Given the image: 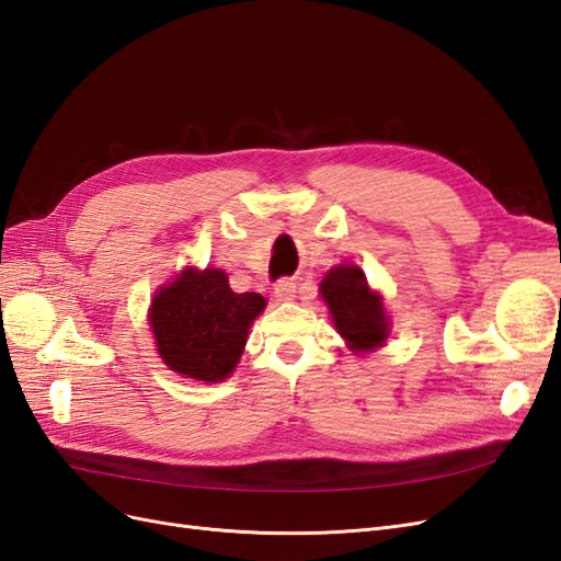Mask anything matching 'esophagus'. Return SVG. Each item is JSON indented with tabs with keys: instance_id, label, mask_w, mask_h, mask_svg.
Segmentation results:
<instances>
[{
	"instance_id": "1",
	"label": "esophagus",
	"mask_w": 561,
	"mask_h": 561,
	"mask_svg": "<svg viewBox=\"0 0 561 561\" xmlns=\"http://www.w3.org/2000/svg\"><path fill=\"white\" fill-rule=\"evenodd\" d=\"M297 297V283L290 278H283L276 283V299L278 301H293Z\"/></svg>"
}]
</instances>
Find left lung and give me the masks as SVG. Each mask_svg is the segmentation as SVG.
Wrapping results in <instances>:
<instances>
[{
    "instance_id": "8db88e82",
    "label": "left lung",
    "mask_w": 561,
    "mask_h": 561,
    "mask_svg": "<svg viewBox=\"0 0 561 561\" xmlns=\"http://www.w3.org/2000/svg\"><path fill=\"white\" fill-rule=\"evenodd\" d=\"M320 297L351 351L367 353L386 344L390 322L383 299L367 285L360 266L339 264L330 268L320 283Z\"/></svg>"
}]
</instances>
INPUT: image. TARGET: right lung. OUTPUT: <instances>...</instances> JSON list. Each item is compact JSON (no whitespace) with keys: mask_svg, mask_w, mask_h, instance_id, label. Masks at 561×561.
Segmentation results:
<instances>
[{"mask_svg":"<svg viewBox=\"0 0 561 561\" xmlns=\"http://www.w3.org/2000/svg\"><path fill=\"white\" fill-rule=\"evenodd\" d=\"M266 307L257 293H233L219 268H184L151 299L149 328L161 360L186 379L217 383L239 365L252 320Z\"/></svg>","mask_w":561,"mask_h":561,"instance_id":"obj_1","label":"right lung"}]
</instances>
